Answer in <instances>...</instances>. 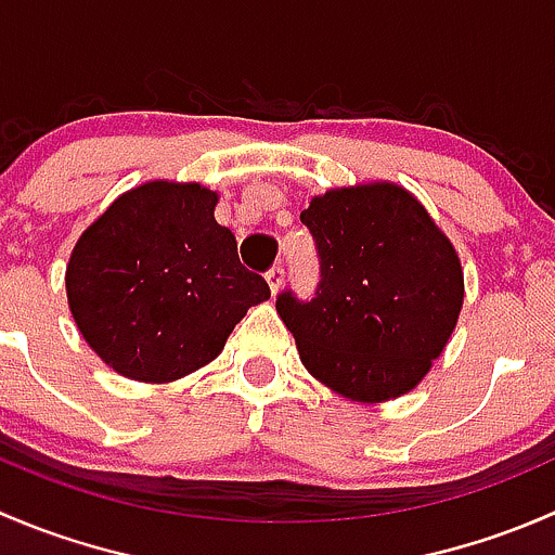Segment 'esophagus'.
Instances as JSON below:
<instances>
[{
	"instance_id": "esophagus-1",
	"label": "esophagus",
	"mask_w": 555,
	"mask_h": 555,
	"mask_svg": "<svg viewBox=\"0 0 555 555\" xmlns=\"http://www.w3.org/2000/svg\"><path fill=\"white\" fill-rule=\"evenodd\" d=\"M266 282H268V287H271V293L276 295L279 287H282V282H284V268L282 266H273L271 271L266 273Z\"/></svg>"
}]
</instances>
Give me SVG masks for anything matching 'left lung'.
<instances>
[{"instance_id":"8db88e82","label":"left lung","mask_w":555,"mask_h":555,"mask_svg":"<svg viewBox=\"0 0 555 555\" xmlns=\"http://www.w3.org/2000/svg\"><path fill=\"white\" fill-rule=\"evenodd\" d=\"M300 222L319 255L311 300L276 311L313 378L354 402L411 391L443 354L464 300L456 249L405 188L391 182L313 195Z\"/></svg>"}]
</instances>
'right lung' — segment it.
<instances>
[{"label":"right lung","mask_w":555,"mask_h":555,"mask_svg":"<svg viewBox=\"0 0 555 555\" xmlns=\"http://www.w3.org/2000/svg\"><path fill=\"white\" fill-rule=\"evenodd\" d=\"M198 182H144L77 238L66 298L82 338L120 376L166 384L215 360L246 309L271 298Z\"/></svg>","instance_id":"obj_1"}]
</instances>
